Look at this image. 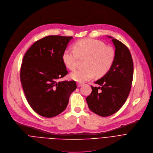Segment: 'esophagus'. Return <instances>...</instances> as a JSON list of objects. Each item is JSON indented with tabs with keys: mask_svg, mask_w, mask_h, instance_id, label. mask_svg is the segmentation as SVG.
<instances>
[{
	"mask_svg": "<svg viewBox=\"0 0 153 153\" xmlns=\"http://www.w3.org/2000/svg\"><path fill=\"white\" fill-rule=\"evenodd\" d=\"M82 83H81V82H77V86H78V87H81V85H82Z\"/></svg>",
	"mask_w": 153,
	"mask_h": 153,
	"instance_id": "1",
	"label": "esophagus"
}]
</instances>
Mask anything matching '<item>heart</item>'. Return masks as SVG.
<instances>
[{
    "label": "heart",
    "mask_w": 153,
    "mask_h": 153,
    "mask_svg": "<svg viewBox=\"0 0 153 153\" xmlns=\"http://www.w3.org/2000/svg\"><path fill=\"white\" fill-rule=\"evenodd\" d=\"M74 50L66 49L62 55L63 62L69 69L76 68L78 58L85 57L84 68L76 70L71 74V78L78 82H85L95 75L101 77L105 75L113 65L115 58L113 49L105 46L101 41L84 39L74 44Z\"/></svg>",
    "instance_id": "1"
}]
</instances>
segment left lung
Masks as SVG:
<instances>
[{"mask_svg": "<svg viewBox=\"0 0 153 153\" xmlns=\"http://www.w3.org/2000/svg\"><path fill=\"white\" fill-rule=\"evenodd\" d=\"M115 47V58L110 71L91 85L92 91L86 98L90 110L95 114L108 116L117 112L126 102L131 87L133 62L128 48L111 37Z\"/></svg>", "mask_w": 153, "mask_h": 153, "instance_id": "obj_1", "label": "left lung"}]
</instances>
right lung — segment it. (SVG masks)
I'll list each match as a JSON object with an SVG mask.
<instances>
[{"label":"right lung","instance_id":"right-lung-1","mask_svg":"<svg viewBox=\"0 0 153 153\" xmlns=\"http://www.w3.org/2000/svg\"><path fill=\"white\" fill-rule=\"evenodd\" d=\"M72 39L46 36L36 42L23 56L20 74L23 90L30 107L42 116L62 113L76 88L75 81H59L68 74L62 55Z\"/></svg>","mask_w":153,"mask_h":153}]
</instances>
